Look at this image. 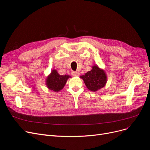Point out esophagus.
I'll list each match as a JSON object with an SVG mask.
<instances>
[{
	"mask_svg": "<svg viewBox=\"0 0 150 150\" xmlns=\"http://www.w3.org/2000/svg\"><path fill=\"white\" fill-rule=\"evenodd\" d=\"M72 75H73V76H78L80 75V73L79 72H74V71H72Z\"/></svg>",
	"mask_w": 150,
	"mask_h": 150,
	"instance_id": "34e87169",
	"label": "esophagus"
}]
</instances>
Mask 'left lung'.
Wrapping results in <instances>:
<instances>
[{
    "label": "left lung",
    "mask_w": 150,
    "mask_h": 150,
    "mask_svg": "<svg viewBox=\"0 0 150 150\" xmlns=\"http://www.w3.org/2000/svg\"><path fill=\"white\" fill-rule=\"evenodd\" d=\"M80 78L83 80L88 89L93 92L103 88L107 81V76L104 70L97 66H93L91 70L84 75L80 76Z\"/></svg>",
    "instance_id": "obj_1"
}]
</instances>
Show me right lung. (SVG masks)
<instances>
[{
  "label": "right lung",
  "instance_id": "1",
  "mask_svg": "<svg viewBox=\"0 0 150 150\" xmlns=\"http://www.w3.org/2000/svg\"><path fill=\"white\" fill-rule=\"evenodd\" d=\"M70 77L67 75H60L56 70H53L47 78L46 85L49 89L54 92H58L64 88L68 78Z\"/></svg>",
  "mask_w": 150,
  "mask_h": 150
}]
</instances>
